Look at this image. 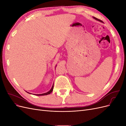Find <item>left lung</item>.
Returning a JSON list of instances; mask_svg holds the SVG:
<instances>
[{"instance_id":"1","label":"left lung","mask_w":126,"mask_h":126,"mask_svg":"<svg viewBox=\"0 0 126 126\" xmlns=\"http://www.w3.org/2000/svg\"><path fill=\"white\" fill-rule=\"evenodd\" d=\"M94 19H96V20H98V21H100V22H102V21H101V20H100V19H97V18H95V17H94Z\"/></svg>"}]
</instances>
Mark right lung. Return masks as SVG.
Here are the masks:
<instances>
[{
  "instance_id": "obj_1",
  "label": "right lung",
  "mask_w": 126,
  "mask_h": 126,
  "mask_svg": "<svg viewBox=\"0 0 126 126\" xmlns=\"http://www.w3.org/2000/svg\"><path fill=\"white\" fill-rule=\"evenodd\" d=\"M53 88H54V84L52 85V87H51V89L49 90V91H48L47 93H44V94H36L37 96H44V95H47V94H50L52 91H53ZM28 93V92H27ZM30 94V93H29ZM36 95V94H35Z\"/></svg>"
}]
</instances>
